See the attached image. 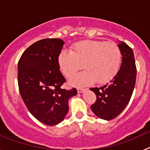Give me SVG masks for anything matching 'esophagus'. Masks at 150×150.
<instances>
[{
    "mask_svg": "<svg viewBox=\"0 0 150 150\" xmlns=\"http://www.w3.org/2000/svg\"><path fill=\"white\" fill-rule=\"evenodd\" d=\"M85 88H77V91H78V93H83V92H84L85 91Z\"/></svg>",
    "mask_w": 150,
    "mask_h": 150,
    "instance_id": "esophagus-1",
    "label": "esophagus"
}]
</instances>
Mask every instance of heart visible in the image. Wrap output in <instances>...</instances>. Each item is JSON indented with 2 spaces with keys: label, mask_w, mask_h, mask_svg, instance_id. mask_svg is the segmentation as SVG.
Listing matches in <instances>:
<instances>
[{
  "label": "heart",
  "mask_w": 150,
  "mask_h": 150,
  "mask_svg": "<svg viewBox=\"0 0 150 150\" xmlns=\"http://www.w3.org/2000/svg\"><path fill=\"white\" fill-rule=\"evenodd\" d=\"M122 54L114 43L84 40L74 43L71 52L64 50L58 62L64 76L70 78L83 67L86 71L71 79L74 86H87L96 81L99 84L109 82L117 74Z\"/></svg>",
  "instance_id": "b5f03b06"
}]
</instances>
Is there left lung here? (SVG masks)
<instances>
[{
    "label": "left lung",
    "mask_w": 150,
    "mask_h": 150,
    "mask_svg": "<svg viewBox=\"0 0 150 150\" xmlns=\"http://www.w3.org/2000/svg\"><path fill=\"white\" fill-rule=\"evenodd\" d=\"M122 64L117 74L109 83L100 88H91L97 100L91 106L92 112L100 119L111 120L123 111L129 102L136 82L137 69L132 48L119 42Z\"/></svg>",
    "instance_id": "8db88e82"
}]
</instances>
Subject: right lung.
<instances>
[{
    "mask_svg": "<svg viewBox=\"0 0 150 150\" xmlns=\"http://www.w3.org/2000/svg\"><path fill=\"white\" fill-rule=\"evenodd\" d=\"M61 39H43L33 43L18 63V84L29 112L40 122L55 125L68 112V100L77 94L76 88H61L64 82L59 65L64 46Z\"/></svg>",
    "mask_w": 150,
    "mask_h": 150,
    "instance_id": "obj_1",
    "label": "right lung"
}]
</instances>
